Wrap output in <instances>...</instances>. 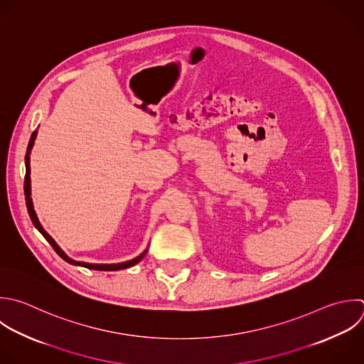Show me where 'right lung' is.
Instances as JSON below:
<instances>
[{
	"label": "right lung",
	"mask_w": 364,
	"mask_h": 364,
	"mask_svg": "<svg viewBox=\"0 0 364 364\" xmlns=\"http://www.w3.org/2000/svg\"><path fill=\"white\" fill-rule=\"evenodd\" d=\"M36 138H37V131L33 132L31 139H30V144H28V148H27V155H26V179H24L26 203H27V209H28V213H30V218H31L34 226L43 233V236L48 240V243L53 246V249H54L65 262H68V263H71V264H78V266H84V267H87V269H94V270H121V269H127V267H131V266L136 264V263L145 256L146 252H144L142 255H139L138 257H135V259H132V260H128V262H124V263H114V264H91V263H84V262H75V260L70 259V257L58 247V245L54 242V239L43 229V226L40 225V222H38V219H37V215H36V212H34L33 200H31V198H30V195H31V185H30V152H31V148H33V145H34Z\"/></svg>",
	"instance_id": "1"
}]
</instances>
